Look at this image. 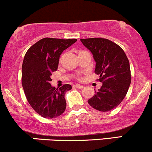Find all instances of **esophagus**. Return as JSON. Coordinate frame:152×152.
<instances>
[{
    "label": "esophagus",
    "instance_id": "1",
    "mask_svg": "<svg viewBox=\"0 0 152 152\" xmlns=\"http://www.w3.org/2000/svg\"><path fill=\"white\" fill-rule=\"evenodd\" d=\"M74 87L77 88H80V89H82L83 88V86H81V85H75V86H74Z\"/></svg>",
    "mask_w": 152,
    "mask_h": 152
}]
</instances>
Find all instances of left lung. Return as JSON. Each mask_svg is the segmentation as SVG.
Instances as JSON below:
<instances>
[{
  "label": "left lung",
  "mask_w": 152,
  "mask_h": 152,
  "mask_svg": "<svg viewBox=\"0 0 152 152\" xmlns=\"http://www.w3.org/2000/svg\"><path fill=\"white\" fill-rule=\"evenodd\" d=\"M91 51L96 61L95 73L102 86L88 101L90 106L101 112L116 108L128 93L131 82L129 60L120 46L106 38L80 39Z\"/></svg>",
  "instance_id": "obj_1"
}]
</instances>
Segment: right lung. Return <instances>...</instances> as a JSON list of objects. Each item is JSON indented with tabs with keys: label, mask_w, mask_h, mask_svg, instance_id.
I'll list each match as a JSON object with an SVG mask.
<instances>
[{
	"label": "right lung",
	"mask_w": 152,
	"mask_h": 152,
	"mask_svg": "<svg viewBox=\"0 0 152 152\" xmlns=\"http://www.w3.org/2000/svg\"><path fill=\"white\" fill-rule=\"evenodd\" d=\"M76 41L77 39L45 37L26 52L22 66V87L32 108L44 118H55L66 109L64 95L72 86L52 87L50 75L57 70L61 53Z\"/></svg>",
	"instance_id": "1"
}]
</instances>
